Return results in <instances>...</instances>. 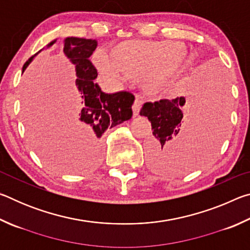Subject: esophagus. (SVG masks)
<instances>
[{"label":"esophagus","mask_w":250,"mask_h":250,"mask_svg":"<svg viewBox=\"0 0 250 250\" xmlns=\"http://www.w3.org/2000/svg\"><path fill=\"white\" fill-rule=\"evenodd\" d=\"M142 107V100H140L139 98H137L134 100V103L132 104V110H133V116L137 117L139 115V111Z\"/></svg>","instance_id":"34e87169"}]
</instances>
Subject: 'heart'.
Here are the masks:
<instances>
[{"instance_id":"1","label":"heart","mask_w":250,"mask_h":250,"mask_svg":"<svg viewBox=\"0 0 250 250\" xmlns=\"http://www.w3.org/2000/svg\"><path fill=\"white\" fill-rule=\"evenodd\" d=\"M110 58L100 55L95 61L105 78H139L146 90L158 91L184 68L188 52L184 45L168 41H128L116 45Z\"/></svg>"}]
</instances>
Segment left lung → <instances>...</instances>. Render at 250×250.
Here are the masks:
<instances>
[{"label": "left lung", "instance_id": "1", "mask_svg": "<svg viewBox=\"0 0 250 250\" xmlns=\"http://www.w3.org/2000/svg\"><path fill=\"white\" fill-rule=\"evenodd\" d=\"M194 116L182 125L184 96L146 103L140 115L151 122L154 138L146 147L154 171L167 175L188 172L215 151L218 133L226 124V89L224 82L213 76H198L193 83Z\"/></svg>", "mask_w": 250, "mask_h": 250}]
</instances>
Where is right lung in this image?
Segmentation results:
<instances>
[{
  "instance_id": "1",
  "label": "right lung",
  "mask_w": 250,
  "mask_h": 250,
  "mask_svg": "<svg viewBox=\"0 0 250 250\" xmlns=\"http://www.w3.org/2000/svg\"><path fill=\"white\" fill-rule=\"evenodd\" d=\"M57 40L46 45V49L52 47ZM98 46L96 40L66 37L64 40V54L75 66L76 88L82 101V108L75 116L70 133L83 146L88 166H96L99 162L101 150L99 139L107 129L122 124L132 117V105L134 96L129 91H118L107 94L101 90L99 84L95 83L97 69L92 65L89 57ZM37 52L25 62L22 73L31 64Z\"/></svg>"
}]
</instances>
